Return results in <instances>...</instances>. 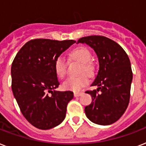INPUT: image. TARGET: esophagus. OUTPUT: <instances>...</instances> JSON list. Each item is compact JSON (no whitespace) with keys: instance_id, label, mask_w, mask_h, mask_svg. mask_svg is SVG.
I'll return each mask as SVG.
<instances>
[{"instance_id":"1","label":"esophagus","mask_w":146,"mask_h":146,"mask_svg":"<svg viewBox=\"0 0 146 146\" xmlns=\"http://www.w3.org/2000/svg\"><path fill=\"white\" fill-rule=\"evenodd\" d=\"M82 95V92H74V96L75 97H80Z\"/></svg>"}]
</instances>
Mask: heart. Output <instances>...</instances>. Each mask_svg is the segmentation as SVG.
Wrapping results in <instances>:
<instances>
[{"instance_id": "heart-1", "label": "heart", "mask_w": 146, "mask_h": 146, "mask_svg": "<svg viewBox=\"0 0 146 146\" xmlns=\"http://www.w3.org/2000/svg\"><path fill=\"white\" fill-rule=\"evenodd\" d=\"M72 58L76 60L82 64L81 72L90 75L93 72V66L91 64V52L87 48L80 47L73 50L70 54ZM67 61L64 56L60 55L57 57L54 61V70L59 78H63L66 75ZM89 83V80L86 76H82L80 77H69L62 84L63 89L68 91L77 92Z\"/></svg>"}]
</instances>
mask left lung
<instances>
[{"label":"left lung","instance_id":"obj_1","mask_svg":"<svg viewBox=\"0 0 146 146\" xmlns=\"http://www.w3.org/2000/svg\"><path fill=\"white\" fill-rule=\"evenodd\" d=\"M79 43L93 49L99 64L91 85L97 89L86 92L91 95L92 103L85 108L86 115L96 124H112L121 117L129 104L133 73L128 55L117 42L104 36L81 38Z\"/></svg>","mask_w":146,"mask_h":146}]
</instances>
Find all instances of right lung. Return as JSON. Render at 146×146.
<instances>
[{
    "label": "right lung",
    "instance_id": "right-lung-1",
    "mask_svg": "<svg viewBox=\"0 0 146 146\" xmlns=\"http://www.w3.org/2000/svg\"><path fill=\"white\" fill-rule=\"evenodd\" d=\"M75 42L31 40L22 47L13 61V93L25 118L38 129H51L65 119L73 92L55 90L60 83L54 61Z\"/></svg>",
    "mask_w": 146,
    "mask_h": 146
}]
</instances>
